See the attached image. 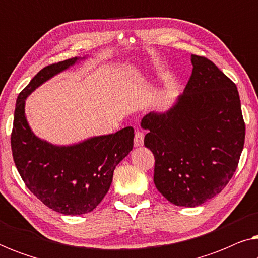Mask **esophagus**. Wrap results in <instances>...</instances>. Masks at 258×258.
<instances>
[{
    "mask_svg": "<svg viewBox=\"0 0 258 258\" xmlns=\"http://www.w3.org/2000/svg\"><path fill=\"white\" fill-rule=\"evenodd\" d=\"M144 141V134L142 132H136L135 133V139H134V144L135 147H142Z\"/></svg>",
    "mask_w": 258,
    "mask_h": 258,
    "instance_id": "1",
    "label": "esophagus"
}]
</instances>
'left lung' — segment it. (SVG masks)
Returning <instances> with one entry per match:
<instances>
[{
	"instance_id": "8db88e82",
	"label": "left lung",
	"mask_w": 258,
	"mask_h": 258,
	"mask_svg": "<svg viewBox=\"0 0 258 258\" xmlns=\"http://www.w3.org/2000/svg\"><path fill=\"white\" fill-rule=\"evenodd\" d=\"M183 94L142 118L155 156L154 183L169 202L199 207L220 194L237 168L245 125L237 87L213 62L191 55Z\"/></svg>"
}]
</instances>
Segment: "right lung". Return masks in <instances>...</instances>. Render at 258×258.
I'll return each instance as SVG.
<instances>
[{"label":"right lung","instance_id":"right-lung-1","mask_svg":"<svg viewBox=\"0 0 258 258\" xmlns=\"http://www.w3.org/2000/svg\"><path fill=\"white\" fill-rule=\"evenodd\" d=\"M74 57L38 72L16 100L12 133L13 157L27 188L54 211L83 215L107 195L114 170L133 150L134 129L93 136L79 143L57 146L36 136L26 116V100L52 77L86 59Z\"/></svg>","mask_w":258,"mask_h":258}]
</instances>
